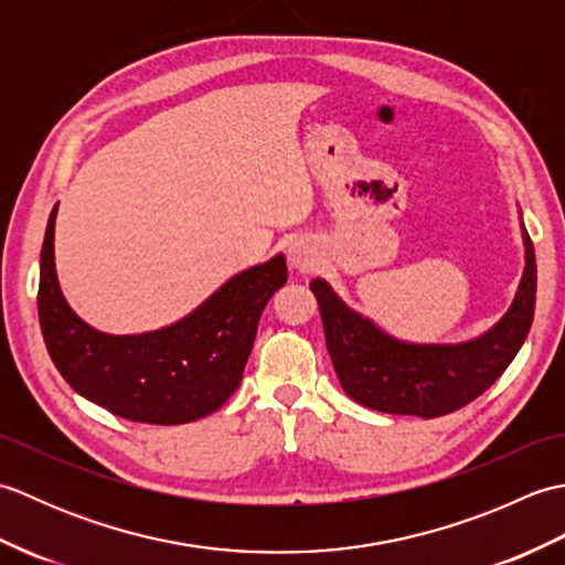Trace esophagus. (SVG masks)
Here are the masks:
<instances>
[{
  "label": "esophagus",
  "instance_id": "obj_1",
  "mask_svg": "<svg viewBox=\"0 0 565 565\" xmlns=\"http://www.w3.org/2000/svg\"><path fill=\"white\" fill-rule=\"evenodd\" d=\"M289 262H291V267H298V269H303L310 264V252H308L303 239H296V243H291Z\"/></svg>",
  "mask_w": 565,
  "mask_h": 565
}]
</instances>
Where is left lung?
Returning a JSON list of instances; mask_svg holds the SVG:
<instances>
[{
  "instance_id": "8db88e82",
  "label": "left lung",
  "mask_w": 565,
  "mask_h": 565,
  "mask_svg": "<svg viewBox=\"0 0 565 565\" xmlns=\"http://www.w3.org/2000/svg\"><path fill=\"white\" fill-rule=\"evenodd\" d=\"M524 271L512 306L493 328L456 344L395 340L374 320L347 306L322 279L318 298L326 344L344 393L364 407L391 415L439 417L476 401L502 376L530 334L536 301V257L522 223Z\"/></svg>"
}]
</instances>
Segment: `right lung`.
Returning a JSON list of instances; mask_svg holds the SVG:
<instances>
[{
    "instance_id": "add662e5",
    "label": "right lung",
    "mask_w": 565,
    "mask_h": 565,
    "mask_svg": "<svg viewBox=\"0 0 565 565\" xmlns=\"http://www.w3.org/2000/svg\"><path fill=\"white\" fill-rule=\"evenodd\" d=\"M55 215L57 206L41 249L39 320L63 379L82 398L134 423L184 425L218 411L243 381L264 306L289 276L284 255L231 276L172 326L106 334L87 326L60 291Z\"/></svg>"
}]
</instances>
